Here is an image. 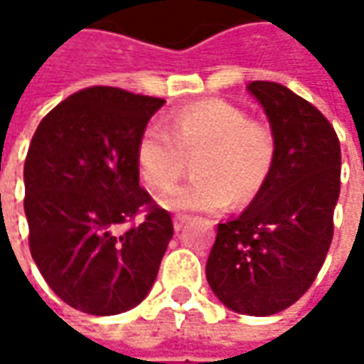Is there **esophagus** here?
I'll return each instance as SVG.
<instances>
[{
	"instance_id": "34e87169",
	"label": "esophagus",
	"mask_w": 364,
	"mask_h": 364,
	"mask_svg": "<svg viewBox=\"0 0 364 364\" xmlns=\"http://www.w3.org/2000/svg\"><path fill=\"white\" fill-rule=\"evenodd\" d=\"M186 220H188V217H184V215L182 217H174V231H182V227H184Z\"/></svg>"
}]
</instances>
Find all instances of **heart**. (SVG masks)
<instances>
[{
	"label": "heart",
	"instance_id": "1",
	"mask_svg": "<svg viewBox=\"0 0 364 364\" xmlns=\"http://www.w3.org/2000/svg\"><path fill=\"white\" fill-rule=\"evenodd\" d=\"M194 154L196 178L161 196L170 213H217L231 200L249 203L272 172L275 139L243 109L204 99L172 111L166 129L147 125L135 146V164L147 188L161 192L182 176L186 156Z\"/></svg>",
	"mask_w": 364,
	"mask_h": 364
}]
</instances>
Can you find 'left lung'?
Instances as JSON below:
<instances>
[{"mask_svg":"<svg viewBox=\"0 0 364 364\" xmlns=\"http://www.w3.org/2000/svg\"><path fill=\"white\" fill-rule=\"evenodd\" d=\"M247 91L269 119L275 158L251 204L218 225L206 282L232 312L272 316L300 300L326 259L341 144L328 119L284 85L253 80Z\"/></svg>","mask_w":364,"mask_h":364,"instance_id":"left-lung-1","label":"left lung"}]
</instances>
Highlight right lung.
Instances as JSON below:
<instances>
[{
	"instance_id": "right-lung-1",
	"label": "right lung",
	"mask_w": 364,
	"mask_h": 364,
	"mask_svg": "<svg viewBox=\"0 0 364 364\" xmlns=\"http://www.w3.org/2000/svg\"><path fill=\"white\" fill-rule=\"evenodd\" d=\"M164 103L91 87L54 107L32 137L23 164L30 253L52 291L85 314L135 308L174 235L135 164L137 139ZM144 208L146 218L123 232Z\"/></svg>"
}]
</instances>
